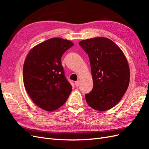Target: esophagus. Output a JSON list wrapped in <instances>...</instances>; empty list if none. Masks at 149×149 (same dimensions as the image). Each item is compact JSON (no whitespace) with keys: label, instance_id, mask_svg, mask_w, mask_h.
I'll return each instance as SVG.
<instances>
[{"label":"esophagus","instance_id":"1","mask_svg":"<svg viewBox=\"0 0 149 149\" xmlns=\"http://www.w3.org/2000/svg\"><path fill=\"white\" fill-rule=\"evenodd\" d=\"M75 86L76 87H78L79 86V84H80V82H79V81H75Z\"/></svg>","mask_w":149,"mask_h":149}]
</instances>
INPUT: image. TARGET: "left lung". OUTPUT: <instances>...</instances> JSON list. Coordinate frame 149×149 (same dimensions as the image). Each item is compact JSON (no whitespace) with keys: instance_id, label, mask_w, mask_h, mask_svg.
<instances>
[{"instance_id":"obj_1","label":"left lung","mask_w":149,"mask_h":149,"mask_svg":"<svg viewBox=\"0 0 149 149\" xmlns=\"http://www.w3.org/2000/svg\"><path fill=\"white\" fill-rule=\"evenodd\" d=\"M79 44L88 53L93 80V88L85 95L86 101L94 109L109 110L120 101L129 86L127 60L120 48L109 38H90Z\"/></svg>"}]
</instances>
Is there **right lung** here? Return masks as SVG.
<instances>
[{
    "instance_id": "right-lung-1",
    "label": "right lung",
    "mask_w": 149,
    "mask_h": 149,
    "mask_svg": "<svg viewBox=\"0 0 149 149\" xmlns=\"http://www.w3.org/2000/svg\"><path fill=\"white\" fill-rule=\"evenodd\" d=\"M73 45L68 40L53 38L36 45L26 57L23 68L25 88L31 100L44 110L58 109L72 91L61 58Z\"/></svg>"
}]
</instances>
